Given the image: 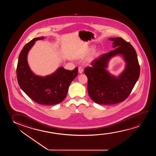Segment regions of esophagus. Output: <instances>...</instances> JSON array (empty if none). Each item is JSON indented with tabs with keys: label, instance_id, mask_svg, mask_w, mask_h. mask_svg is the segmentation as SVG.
<instances>
[{
	"label": "esophagus",
	"instance_id": "esophagus-1",
	"mask_svg": "<svg viewBox=\"0 0 156 156\" xmlns=\"http://www.w3.org/2000/svg\"><path fill=\"white\" fill-rule=\"evenodd\" d=\"M83 69L81 66H80L79 67V68H78V72H79V73H83Z\"/></svg>",
	"mask_w": 156,
	"mask_h": 156
}]
</instances>
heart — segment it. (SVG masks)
<instances>
[{
	"label": "heart",
	"instance_id": "1",
	"mask_svg": "<svg viewBox=\"0 0 156 156\" xmlns=\"http://www.w3.org/2000/svg\"><path fill=\"white\" fill-rule=\"evenodd\" d=\"M94 51V48H91V49H90V51Z\"/></svg>",
	"mask_w": 156,
	"mask_h": 156
}]
</instances>
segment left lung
I'll return each instance as SVG.
<instances>
[{
	"label": "left lung",
	"mask_w": 156,
	"mask_h": 156,
	"mask_svg": "<svg viewBox=\"0 0 156 156\" xmlns=\"http://www.w3.org/2000/svg\"><path fill=\"white\" fill-rule=\"evenodd\" d=\"M109 40L113 41V47L115 49L101 55L91 62L92 66L85 69L89 96L100 105H113L125 100L140 73L136 52L132 45L120 37ZM117 55H122L126 64L125 70L118 77L106 70L109 59Z\"/></svg>",
	"instance_id": "1"
}]
</instances>
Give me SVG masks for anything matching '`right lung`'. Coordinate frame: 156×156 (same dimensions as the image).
Listing matches in <instances>:
<instances>
[{
    "label": "right lung",
    "mask_w": 156,
    "mask_h": 156,
    "mask_svg": "<svg viewBox=\"0 0 156 156\" xmlns=\"http://www.w3.org/2000/svg\"><path fill=\"white\" fill-rule=\"evenodd\" d=\"M44 37L33 39L22 49L19 56L16 75L20 87L31 99L43 105H54L66 98L69 86L78 75V68L73 70L60 67L55 73L45 77L35 75L31 70L27 61L29 50L35 41Z\"/></svg>",
    "instance_id": "1"
}]
</instances>
